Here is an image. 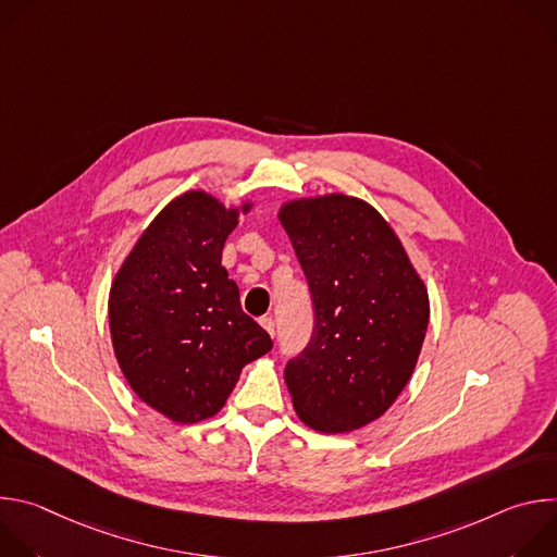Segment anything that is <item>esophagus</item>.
I'll return each instance as SVG.
<instances>
[{
  "instance_id": "obj_1",
  "label": "esophagus",
  "mask_w": 557,
  "mask_h": 557,
  "mask_svg": "<svg viewBox=\"0 0 557 557\" xmlns=\"http://www.w3.org/2000/svg\"><path fill=\"white\" fill-rule=\"evenodd\" d=\"M260 324H262V329H264L271 337H275V322L271 320V317H262Z\"/></svg>"
}]
</instances>
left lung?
I'll use <instances>...</instances> for the list:
<instances>
[{
    "label": "left lung",
    "instance_id": "8db88e82",
    "mask_svg": "<svg viewBox=\"0 0 557 557\" xmlns=\"http://www.w3.org/2000/svg\"><path fill=\"white\" fill-rule=\"evenodd\" d=\"M277 218L312 295L314 333L284 370L304 425L344 434L383 417L408 385L430 322V295L399 235L366 200H286Z\"/></svg>",
    "mask_w": 557,
    "mask_h": 557
}]
</instances>
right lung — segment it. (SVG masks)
<instances>
[{"label":"right lung","mask_w":557,"mask_h":557,"mask_svg":"<svg viewBox=\"0 0 557 557\" xmlns=\"http://www.w3.org/2000/svg\"><path fill=\"white\" fill-rule=\"evenodd\" d=\"M253 200L205 189L170 200L121 262L108 297L110 337L138 399L174 423L215 417L243 368L273 348L240 308L222 249Z\"/></svg>","instance_id":"right-lung-1"}]
</instances>
